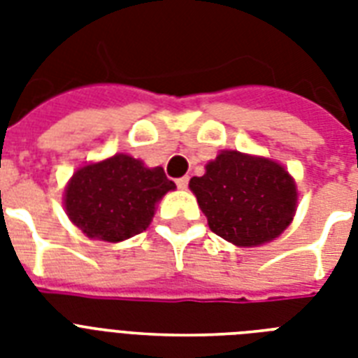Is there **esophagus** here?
Segmentation results:
<instances>
[{"label": "esophagus", "mask_w": 358, "mask_h": 358, "mask_svg": "<svg viewBox=\"0 0 358 358\" xmlns=\"http://www.w3.org/2000/svg\"><path fill=\"white\" fill-rule=\"evenodd\" d=\"M187 184H189V178H187V176H182V178L176 180V185H178L180 189H185V187H187Z\"/></svg>", "instance_id": "esophagus-1"}]
</instances>
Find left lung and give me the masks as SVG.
<instances>
[{
    "instance_id": "left-lung-1",
    "label": "left lung",
    "mask_w": 358,
    "mask_h": 358,
    "mask_svg": "<svg viewBox=\"0 0 358 358\" xmlns=\"http://www.w3.org/2000/svg\"><path fill=\"white\" fill-rule=\"evenodd\" d=\"M189 187L210 230L238 247L278 238L297 208V187L280 163L238 150L219 152Z\"/></svg>"
}]
</instances>
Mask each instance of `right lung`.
I'll list each match as a JSON object with an SVG mask.
<instances>
[{
  "label": "right lung",
  "mask_w": 358,
  "mask_h": 358,
  "mask_svg": "<svg viewBox=\"0 0 358 358\" xmlns=\"http://www.w3.org/2000/svg\"><path fill=\"white\" fill-rule=\"evenodd\" d=\"M176 189L162 167H145L128 154L78 169L64 189V210L92 239L119 243L148 229L156 204Z\"/></svg>",
  "instance_id": "right-lung-1"
}]
</instances>
